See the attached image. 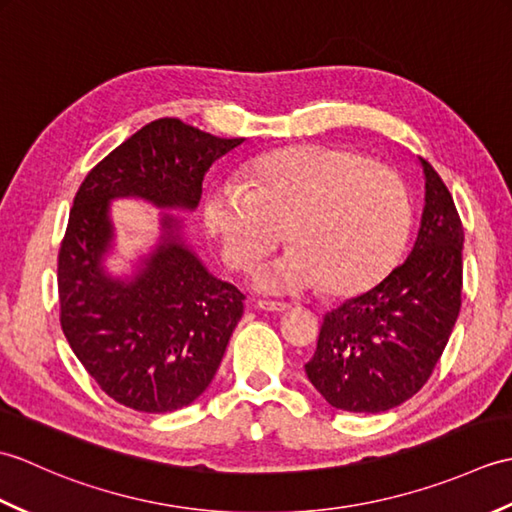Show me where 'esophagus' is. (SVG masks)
<instances>
[{"instance_id":"obj_1","label":"esophagus","mask_w":512,"mask_h":512,"mask_svg":"<svg viewBox=\"0 0 512 512\" xmlns=\"http://www.w3.org/2000/svg\"><path fill=\"white\" fill-rule=\"evenodd\" d=\"M257 308H262V310H266V312H286L290 306H288V303H281V301L259 299V301H257Z\"/></svg>"}]
</instances>
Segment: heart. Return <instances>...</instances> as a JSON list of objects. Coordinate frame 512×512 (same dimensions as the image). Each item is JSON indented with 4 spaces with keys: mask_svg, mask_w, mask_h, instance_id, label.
Returning a JSON list of instances; mask_svg holds the SVG:
<instances>
[{
    "mask_svg": "<svg viewBox=\"0 0 512 512\" xmlns=\"http://www.w3.org/2000/svg\"><path fill=\"white\" fill-rule=\"evenodd\" d=\"M244 182H215L204 222L224 262L248 270L286 239L288 253L257 275L264 290L319 288L358 295L383 279L405 248L411 202L398 173L354 149L295 145L253 158Z\"/></svg>",
    "mask_w": 512,
    "mask_h": 512,
    "instance_id": "1",
    "label": "heart"
}]
</instances>
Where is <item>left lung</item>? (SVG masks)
I'll return each instance as SVG.
<instances>
[{
    "mask_svg": "<svg viewBox=\"0 0 512 512\" xmlns=\"http://www.w3.org/2000/svg\"><path fill=\"white\" fill-rule=\"evenodd\" d=\"M424 209L409 257L372 290L325 314L306 363L332 407L380 413L418 394L436 369L462 306L464 228L427 160Z\"/></svg>",
    "mask_w": 512,
    "mask_h": 512,
    "instance_id": "1",
    "label": "left lung"
}]
</instances>
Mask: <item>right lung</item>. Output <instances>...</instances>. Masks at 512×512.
<instances>
[{
	"label": "right lung",
	"mask_w": 512,
	"mask_h": 512,
	"mask_svg": "<svg viewBox=\"0 0 512 512\" xmlns=\"http://www.w3.org/2000/svg\"><path fill=\"white\" fill-rule=\"evenodd\" d=\"M242 143L158 118L105 156L74 195L59 250L61 330L105 394L129 409L167 413L202 396L246 297L204 268L171 215H162L165 233L132 279L107 275L110 200L193 211L204 173Z\"/></svg>",
	"instance_id": "obj_1"
}]
</instances>
